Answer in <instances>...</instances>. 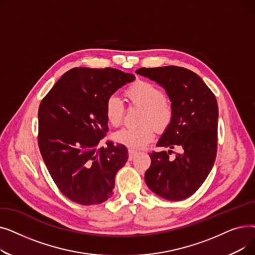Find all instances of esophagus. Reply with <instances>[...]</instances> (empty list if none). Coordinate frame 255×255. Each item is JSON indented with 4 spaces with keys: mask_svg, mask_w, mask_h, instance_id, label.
<instances>
[{
    "mask_svg": "<svg viewBox=\"0 0 255 255\" xmlns=\"http://www.w3.org/2000/svg\"><path fill=\"white\" fill-rule=\"evenodd\" d=\"M137 154V152L136 151H133V150H128V159L130 160H133V158L135 157V155Z\"/></svg>",
    "mask_w": 255,
    "mask_h": 255,
    "instance_id": "34e87169",
    "label": "esophagus"
}]
</instances>
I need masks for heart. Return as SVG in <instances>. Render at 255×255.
<instances>
[{
  "mask_svg": "<svg viewBox=\"0 0 255 255\" xmlns=\"http://www.w3.org/2000/svg\"><path fill=\"white\" fill-rule=\"evenodd\" d=\"M125 95L131 106L142 109L139 122L143 124L121 129L115 133L114 138L129 149H142L154 138L153 127L162 132L170 125L173 119V106L164 96L163 90L148 80H135L126 89ZM104 113L107 122L118 127L123 122L126 107L119 97L112 95L105 101Z\"/></svg>",
  "mask_w": 255,
  "mask_h": 255,
  "instance_id": "heart-1",
  "label": "heart"
}]
</instances>
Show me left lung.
I'll use <instances>...</instances> for the list:
<instances>
[{
  "instance_id": "8db88e82",
  "label": "left lung",
  "mask_w": 255,
  "mask_h": 255,
  "mask_svg": "<svg viewBox=\"0 0 255 255\" xmlns=\"http://www.w3.org/2000/svg\"><path fill=\"white\" fill-rule=\"evenodd\" d=\"M136 73L163 87L173 106L171 123L157 142V146L169 150L150 154L145 183L150 190L165 199H185L203 185L215 162L216 97L202 78L183 67L139 68ZM175 146H181L182 152L171 159L169 155Z\"/></svg>"
}]
</instances>
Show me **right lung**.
Instances as JSON below:
<instances>
[{"label": "right lung", "mask_w": 255, "mask_h": 255, "mask_svg": "<svg viewBox=\"0 0 255 255\" xmlns=\"http://www.w3.org/2000/svg\"><path fill=\"white\" fill-rule=\"evenodd\" d=\"M135 76L114 68H72L64 73L39 105L38 144L60 191L72 202L101 204L115 188L118 170L127 162L126 146L106 141L105 101Z\"/></svg>", "instance_id": "right-lung-1"}]
</instances>
